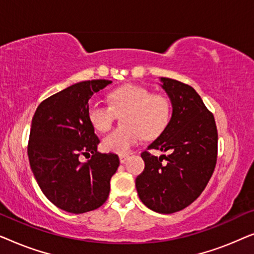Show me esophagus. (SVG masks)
Here are the masks:
<instances>
[{"label":"esophagus","mask_w":254,"mask_h":254,"mask_svg":"<svg viewBox=\"0 0 254 254\" xmlns=\"http://www.w3.org/2000/svg\"><path fill=\"white\" fill-rule=\"evenodd\" d=\"M128 157H129V155L125 154V155H120L119 158H120V163H125L128 159Z\"/></svg>","instance_id":"esophagus-1"}]
</instances>
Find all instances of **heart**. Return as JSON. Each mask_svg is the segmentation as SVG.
Returning <instances> with one entry per match:
<instances>
[{
  "mask_svg": "<svg viewBox=\"0 0 254 254\" xmlns=\"http://www.w3.org/2000/svg\"><path fill=\"white\" fill-rule=\"evenodd\" d=\"M110 106L98 102L90 104L88 118L98 131L109 130L121 114L123 126L116 128L103 140L107 151L125 155L142 137L155 138L169 125L171 117L170 99L161 93L137 84H125L109 95Z\"/></svg>",
  "mask_w": 254,
  "mask_h": 254,
  "instance_id": "b5f03b06",
  "label": "heart"
}]
</instances>
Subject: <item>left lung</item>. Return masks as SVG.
Instances as JSON below:
<instances>
[{
	"label": "left lung",
	"mask_w": 254,
	"mask_h": 254,
	"mask_svg": "<svg viewBox=\"0 0 254 254\" xmlns=\"http://www.w3.org/2000/svg\"><path fill=\"white\" fill-rule=\"evenodd\" d=\"M172 103L164 131L141 154L144 170L135 180L137 194L149 209L172 214L190 206L206 189L217 161V128L213 113L192 86L161 77ZM151 148L172 154L161 158Z\"/></svg>",
	"instance_id": "8db88e82"
}]
</instances>
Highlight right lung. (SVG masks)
Listing matches in <instances>:
<instances>
[{"instance_id": "1", "label": "right lung", "mask_w": 254, "mask_h": 254, "mask_svg": "<svg viewBox=\"0 0 254 254\" xmlns=\"http://www.w3.org/2000/svg\"><path fill=\"white\" fill-rule=\"evenodd\" d=\"M110 83H76L43 100L33 116L27 144L31 170L47 199L68 213L102 206L120 164L118 155L97 151L100 141L88 118L89 99ZM81 155L90 159L82 163Z\"/></svg>"}]
</instances>
